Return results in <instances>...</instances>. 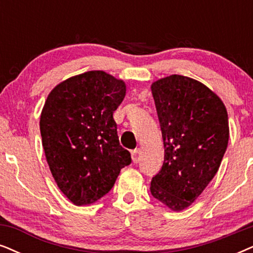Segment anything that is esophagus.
<instances>
[{
	"instance_id": "1",
	"label": "esophagus",
	"mask_w": 253,
	"mask_h": 253,
	"mask_svg": "<svg viewBox=\"0 0 253 253\" xmlns=\"http://www.w3.org/2000/svg\"><path fill=\"white\" fill-rule=\"evenodd\" d=\"M140 155H141V150H140L139 148L133 150V152H132V159H133L134 164H139Z\"/></svg>"
}]
</instances>
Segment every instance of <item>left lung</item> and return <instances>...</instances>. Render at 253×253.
Listing matches in <instances>:
<instances>
[{
    "label": "left lung",
    "mask_w": 253,
    "mask_h": 253,
    "mask_svg": "<svg viewBox=\"0 0 253 253\" xmlns=\"http://www.w3.org/2000/svg\"><path fill=\"white\" fill-rule=\"evenodd\" d=\"M161 126L165 161L150 193L174 211L202 194L218 170L228 147V112L202 83L171 75L152 84Z\"/></svg>",
    "instance_id": "8db88e82"
}]
</instances>
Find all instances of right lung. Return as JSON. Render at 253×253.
Returning a JSON list of instances; mask_svg holds the SVG:
<instances>
[{
	"label": "right lung",
	"instance_id": "right-lung-1",
	"mask_svg": "<svg viewBox=\"0 0 253 253\" xmlns=\"http://www.w3.org/2000/svg\"><path fill=\"white\" fill-rule=\"evenodd\" d=\"M125 94L123 81L88 71L60 83L47 95L40 121L42 143L57 185L76 206L105 196L132 162L113 119Z\"/></svg>",
	"mask_w": 253,
	"mask_h": 253
}]
</instances>
